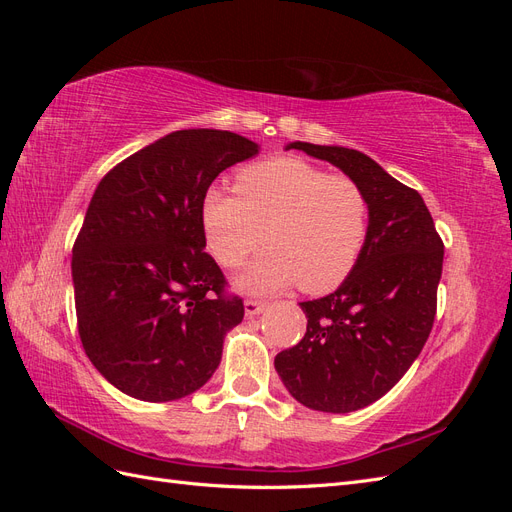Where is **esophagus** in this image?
Wrapping results in <instances>:
<instances>
[{"mask_svg":"<svg viewBox=\"0 0 512 512\" xmlns=\"http://www.w3.org/2000/svg\"><path fill=\"white\" fill-rule=\"evenodd\" d=\"M265 309H267V303L254 301V299H247V301H245V316L254 318V316H258V314L265 312Z\"/></svg>","mask_w":512,"mask_h":512,"instance_id":"obj_1","label":"esophagus"}]
</instances>
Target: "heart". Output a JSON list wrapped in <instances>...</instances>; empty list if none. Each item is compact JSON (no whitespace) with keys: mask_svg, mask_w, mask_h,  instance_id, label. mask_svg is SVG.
I'll return each mask as SVG.
<instances>
[{"mask_svg":"<svg viewBox=\"0 0 512 512\" xmlns=\"http://www.w3.org/2000/svg\"><path fill=\"white\" fill-rule=\"evenodd\" d=\"M205 237L224 267H239L262 241L269 250L237 275L243 292L271 294L299 284L327 292L359 260L369 200L346 175L303 158H273L241 170L237 190L211 185L200 205Z\"/></svg>","mask_w":512,"mask_h":512,"instance_id":"obj_1","label":"heart"}]
</instances>
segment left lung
I'll use <instances>...</instances> for the list:
<instances>
[{
    "instance_id": "1",
    "label": "left lung",
    "mask_w": 512,
    "mask_h": 512,
    "mask_svg": "<svg viewBox=\"0 0 512 512\" xmlns=\"http://www.w3.org/2000/svg\"><path fill=\"white\" fill-rule=\"evenodd\" d=\"M286 149L337 166L369 200L354 269L327 297L299 303L305 337L275 356L277 376L299 404L346 414L389 393L421 354L436 318L444 245L421 194L365 153L301 141Z\"/></svg>"
}]
</instances>
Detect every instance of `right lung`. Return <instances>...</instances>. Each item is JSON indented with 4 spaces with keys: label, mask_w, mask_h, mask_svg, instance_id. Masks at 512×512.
I'll return each mask as SVG.
<instances>
[{
    "label": "right lung",
    "mask_w": 512,
    "mask_h": 512,
    "mask_svg": "<svg viewBox=\"0 0 512 512\" xmlns=\"http://www.w3.org/2000/svg\"><path fill=\"white\" fill-rule=\"evenodd\" d=\"M258 151L228 130H177L98 183L72 250L74 303L89 361L121 393L175 401L218 369L243 301L222 294L200 205L222 170Z\"/></svg>",
    "instance_id": "right-lung-1"
}]
</instances>
